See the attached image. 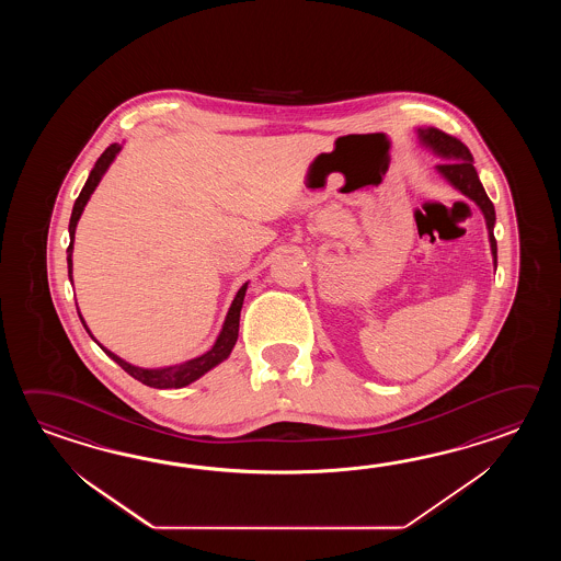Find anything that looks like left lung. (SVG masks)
I'll use <instances>...</instances> for the list:
<instances>
[{
    "mask_svg": "<svg viewBox=\"0 0 561 561\" xmlns=\"http://www.w3.org/2000/svg\"><path fill=\"white\" fill-rule=\"evenodd\" d=\"M419 140L423 146H427L435 154L442 156L445 162L437 164V172L449 184H454L457 191L466 194L479 206V210L485 216L488 225L489 244H491V254H493V264L497 266V242L493 237V227H495V208L489 201L488 194L483 191V184L479 182L476 167H473V156L469 152L466 144L457 140L454 136L437 130V128H419Z\"/></svg>",
    "mask_w": 561,
    "mask_h": 561,
    "instance_id": "left-lung-1",
    "label": "left lung"
}]
</instances>
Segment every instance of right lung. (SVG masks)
Segmentation results:
<instances>
[{
  "label": "right lung",
  "instance_id": "obj_1",
  "mask_svg": "<svg viewBox=\"0 0 561 561\" xmlns=\"http://www.w3.org/2000/svg\"><path fill=\"white\" fill-rule=\"evenodd\" d=\"M119 150H122L119 144H110V146H107L106 150H104V154L95 160L94 168H92L90 176L85 180L84 188H82L80 196H78L76 203H73L72 218H70V228H68V230H70V247H68V276H70V280H72L73 234H76L78 220H80V216L84 213V206L88 204V201H90L92 192H94L95 186L100 184L102 176L106 174L107 168L114 162V158H116ZM247 286H249V283H244V285L240 286L237 297H234L230 309H228L227 319H225V324H222V331L218 334V339H216L213 348L206 351L201 357L191 358V360H186V363H182V365L164 367V369H142V367H136V365L126 363L124 358H119L118 355H114L112 351H107V348L100 345L94 336H92V333H90V329H88V324H85L84 319H82V314H80V312H78V314H80V321L84 324L88 334L94 339L98 345L102 346V351L106 353L107 357L112 358V360H116L119 367L126 370L128 375H131L134 379H138V381L148 385V387H154V389H180V387H186V385H191V382L196 381V379H201L204 373L215 369L216 365H220L222 360H227L230 351L237 345V339H239L240 309H242V300H244V295H247ZM76 307H78V305H76Z\"/></svg>",
  "mask_w": 561,
  "mask_h": 561
}]
</instances>
